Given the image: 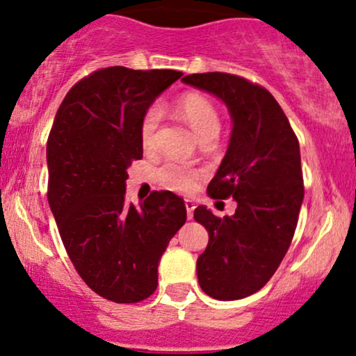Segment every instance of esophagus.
<instances>
[{
	"instance_id": "1",
	"label": "esophagus",
	"mask_w": 356,
	"mask_h": 356,
	"mask_svg": "<svg viewBox=\"0 0 356 356\" xmlns=\"http://www.w3.org/2000/svg\"><path fill=\"white\" fill-rule=\"evenodd\" d=\"M185 206H186V216L188 219H193V211H195V203L191 200H185Z\"/></svg>"
}]
</instances>
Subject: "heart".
<instances>
[{
  "label": "heart",
  "instance_id": "b5f03b06",
  "mask_svg": "<svg viewBox=\"0 0 356 356\" xmlns=\"http://www.w3.org/2000/svg\"><path fill=\"white\" fill-rule=\"evenodd\" d=\"M177 108L179 115L186 120V124L191 127L193 131L198 135L200 140L218 137L221 120L219 113L209 99H206L201 94H188L185 97L178 100ZM161 111L156 107H150L142 118L140 124V140L145 148H152L155 143V135L158 124H160ZM200 175L196 171L188 170L185 166H179L175 163H168L161 166L158 171L160 183L166 190L177 193H191L196 186V179Z\"/></svg>",
  "mask_w": 356,
  "mask_h": 356
}]
</instances>
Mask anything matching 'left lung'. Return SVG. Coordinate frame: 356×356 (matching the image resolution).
<instances>
[{"label": "left lung", "instance_id": "left-lung-1", "mask_svg": "<svg viewBox=\"0 0 356 356\" xmlns=\"http://www.w3.org/2000/svg\"><path fill=\"white\" fill-rule=\"evenodd\" d=\"M181 81L221 100L232 122L208 195L232 196L238 208L222 219L206 206L195 209L196 222L209 234L196 261L198 282L213 299H244L274 275L296 232L304 201L299 140L264 87L225 72L191 74Z\"/></svg>", "mask_w": 356, "mask_h": 356}]
</instances>
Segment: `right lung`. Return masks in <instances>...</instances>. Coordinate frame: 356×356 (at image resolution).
Returning a JSON list of instances; mask_svg holds the SVG:
<instances>
[{
    "instance_id": "add662e5",
    "label": "right lung",
    "mask_w": 356,
    "mask_h": 356,
    "mask_svg": "<svg viewBox=\"0 0 356 356\" xmlns=\"http://www.w3.org/2000/svg\"><path fill=\"white\" fill-rule=\"evenodd\" d=\"M183 74L170 69H100L67 92L47 138V200L82 280L117 304L155 292L158 264L185 225L183 200L153 191L127 203L129 166L143 156L140 124Z\"/></svg>"
}]
</instances>
